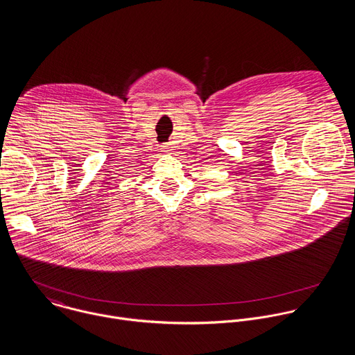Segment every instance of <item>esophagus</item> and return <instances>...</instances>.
<instances>
[{
  "mask_svg": "<svg viewBox=\"0 0 355 355\" xmlns=\"http://www.w3.org/2000/svg\"><path fill=\"white\" fill-rule=\"evenodd\" d=\"M162 152H164V153H170V152H171V145H170V144H164V145H162Z\"/></svg>",
  "mask_w": 355,
  "mask_h": 355,
  "instance_id": "1",
  "label": "esophagus"
}]
</instances>
